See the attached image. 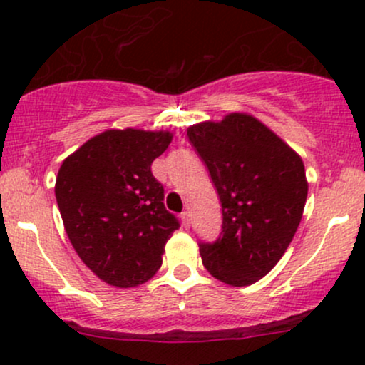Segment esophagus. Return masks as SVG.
<instances>
[{
  "mask_svg": "<svg viewBox=\"0 0 365 365\" xmlns=\"http://www.w3.org/2000/svg\"><path fill=\"white\" fill-rule=\"evenodd\" d=\"M180 217H182V223H183V226H185V228H188V226H190V212H188V211H183L182 215H180Z\"/></svg>",
  "mask_w": 365,
  "mask_h": 365,
  "instance_id": "34e87169",
  "label": "esophagus"
}]
</instances>
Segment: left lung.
<instances>
[{
	"mask_svg": "<svg viewBox=\"0 0 365 365\" xmlns=\"http://www.w3.org/2000/svg\"><path fill=\"white\" fill-rule=\"evenodd\" d=\"M220 195L223 225L199 244L204 267L232 287H247L276 266L290 245L307 199L304 163L290 145L245 113L188 127Z\"/></svg>",
	"mask_w": 365,
	"mask_h": 365,
	"instance_id": "8db88e82",
	"label": "left lung"
}]
</instances>
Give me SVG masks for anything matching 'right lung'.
Masks as SVG:
<instances>
[{
	"label": "right lung",
	"mask_w": 365,
	"mask_h": 365,
	"mask_svg": "<svg viewBox=\"0 0 365 365\" xmlns=\"http://www.w3.org/2000/svg\"><path fill=\"white\" fill-rule=\"evenodd\" d=\"M170 132L125 128L92 137L63 161L56 202L83 264L111 287L145 283L161 267L178 220L150 165L168 149Z\"/></svg>",
	"instance_id": "obj_1"
}]
</instances>
